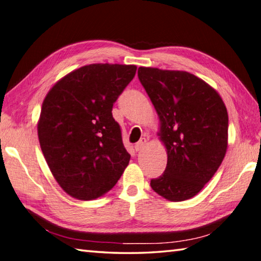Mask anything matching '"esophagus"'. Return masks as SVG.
Here are the masks:
<instances>
[{
    "mask_svg": "<svg viewBox=\"0 0 261 261\" xmlns=\"http://www.w3.org/2000/svg\"><path fill=\"white\" fill-rule=\"evenodd\" d=\"M146 143H147V140H146V138H141L138 143L136 144V146H135V149H136V151H139V150H141L145 147V145H146Z\"/></svg>",
    "mask_w": 261,
    "mask_h": 261,
    "instance_id": "34e87169",
    "label": "esophagus"
}]
</instances>
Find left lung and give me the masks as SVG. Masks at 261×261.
I'll use <instances>...</instances> for the list:
<instances>
[{
	"instance_id": "obj_1",
	"label": "left lung",
	"mask_w": 261,
	"mask_h": 261,
	"mask_svg": "<svg viewBox=\"0 0 261 261\" xmlns=\"http://www.w3.org/2000/svg\"><path fill=\"white\" fill-rule=\"evenodd\" d=\"M138 77L158 112L168 151L162 176L150 180L159 195L192 198L220 167L227 150L228 114L215 89L182 70L139 67Z\"/></svg>"
}]
</instances>
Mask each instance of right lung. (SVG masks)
<instances>
[{"label":"right lung","mask_w":261,"mask_h":261,"mask_svg":"<svg viewBox=\"0 0 261 261\" xmlns=\"http://www.w3.org/2000/svg\"><path fill=\"white\" fill-rule=\"evenodd\" d=\"M136 70L135 65L83 66L46 94L37 124L41 149L57 182L72 197L103 195L129 164L112 110Z\"/></svg>","instance_id":"add662e5"}]
</instances>
